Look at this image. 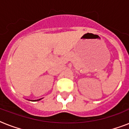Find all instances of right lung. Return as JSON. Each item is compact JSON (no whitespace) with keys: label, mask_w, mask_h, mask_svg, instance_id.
<instances>
[{"label":"right lung","mask_w":129,"mask_h":129,"mask_svg":"<svg viewBox=\"0 0 129 129\" xmlns=\"http://www.w3.org/2000/svg\"><path fill=\"white\" fill-rule=\"evenodd\" d=\"M41 100V99H39V100H33V101H39V100Z\"/></svg>","instance_id":"add662e5"}]
</instances>
